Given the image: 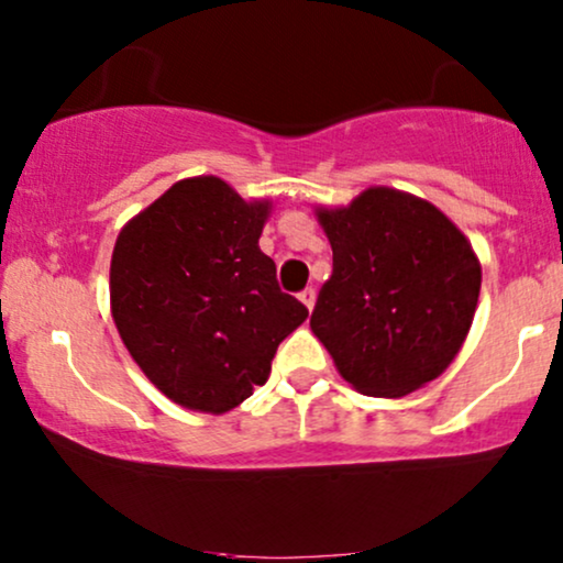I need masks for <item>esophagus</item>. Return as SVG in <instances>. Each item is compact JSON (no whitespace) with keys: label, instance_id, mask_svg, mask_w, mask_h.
<instances>
[{"label":"esophagus","instance_id":"obj_1","mask_svg":"<svg viewBox=\"0 0 563 563\" xmlns=\"http://www.w3.org/2000/svg\"><path fill=\"white\" fill-rule=\"evenodd\" d=\"M299 299H301L303 307H307L309 312H312V307H314V288H303L301 294H299Z\"/></svg>","mask_w":563,"mask_h":563}]
</instances>
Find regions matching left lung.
<instances>
[{
    "instance_id": "1",
    "label": "left lung",
    "mask_w": 563,
    "mask_h": 563,
    "mask_svg": "<svg viewBox=\"0 0 563 563\" xmlns=\"http://www.w3.org/2000/svg\"><path fill=\"white\" fill-rule=\"evenodd\" d=\"M333 275L312 331L357 391L405 397L434 380L466 341L482 267L461 230L426 200L371 187L320 209Z\"/></svg>"
}]
</instances>
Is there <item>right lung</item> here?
Instances as JSON below:
<instances>
[{"label": "right lung", "instance_id": "right-lung-1", "mask_svg": "<svg viewBox=\"0 0 563 563\" xmlns=\"http://www.w3.org/2000/svg\"><path fill=\"white\" fill-rule=\"evenodd\" d=\"M267 214L269 203H245L222 179H183L115 241V328L142 373L190 410L249 399L309 314L262 254Z\"/></svg>", "mask_w": 563, "mask_h": 563}]
</instances>
